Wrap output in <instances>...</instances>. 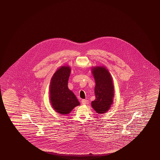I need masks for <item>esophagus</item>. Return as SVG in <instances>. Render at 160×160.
<instances>
[{
  "mask_svg": "<svg viewBox=\"0 0 160 160\" xmlns=\"http://www.w3.org/2000/svg\"><path fill=\"white\" fill-rule=\"evenodd\" d=\"M87 102H88L87 100L82 99L81 100V103H82L83 105H85V104H87Z\"/></svg>",
  "mask_w": 160,
  "mask_h": 160,
  "instance_id": "esophagus-1",
  "label": "esophagus"
}]
</instances>
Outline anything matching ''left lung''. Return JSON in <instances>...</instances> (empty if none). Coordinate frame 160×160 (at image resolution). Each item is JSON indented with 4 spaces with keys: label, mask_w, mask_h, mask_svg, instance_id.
I'll return each mask as SVG.
<instances>
[{
    "label": "left lung",
    "mask_w": 160,
    "mask_h": 160,
    "mask_svg": "<svg viewBox=\"0 0 160 160\" xmlns=\"http://www.w3.org/2000/svg\"><path fill=\"white\" fill-rule=\"evenodd\" d=\"M92 70L96 84V98L92 102V107L97 113H105L113 104L114 94L113 79L109 71L104 66H96L92 68Z\"/></svg>",
    "instance_id": "1"
}]
</instances>
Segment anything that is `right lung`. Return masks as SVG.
Instances as JSON below:
<instances>
[{"label": "right lung", "mask_w": 160, "mask_h": 160, "mask_svg": "<svg viewBox=\"0 0 160 160\" xmlns=\"http://www.w3.org/2000/svg\"><path fill=\"white\" fill-rule=\"evenodd\" d=\"M71 68L63 66L58 68L51 79L50 102L56 112L61 114H68L76 106L80 105L73 92L68 88V80Z\"/></svg>", "instance_id": "right-lung-1"}]
</instances>
